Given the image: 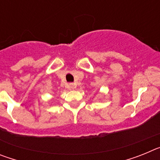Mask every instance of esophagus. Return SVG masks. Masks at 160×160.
<instances>
[{
	"label": "esophagus",
	"instance_id": "obj_1",
	"mask_svg": "<svg viewBox=\"0 0 160 160\" xmlns=\"http://www.w3.org/2000/svg\"><path fill=\"white\" fill-rule=\"evenodd\" d=\"M69 87H70V88L72 89V90H74V89L77 87V85H76L75 83L71 82V83H70V84H69Z\"/></svg>",
	"mask_w": 160,
	"mask_h": 160
}]
</instances>
